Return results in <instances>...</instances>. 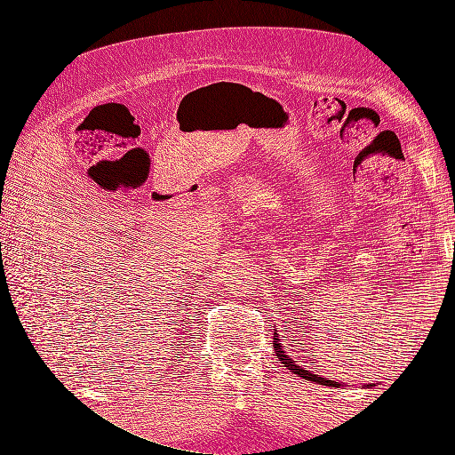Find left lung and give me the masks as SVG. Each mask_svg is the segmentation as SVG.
<instances>
[{
	"label": "left lung",
	"mask_w": 455,
	"mask_h": 455,
	"mask_svg": "<svg viewBox=\"0 0 455 455\" xmlns=\"http://www.w3.org/2000/svg\"><path fill=\"white\" fill-rule=\"evenodd\" d=\"M275 351H277V356H279V359L283 361V364H284L288 370H292L294 374H298L299 378H304V379H307V381H316L319 385H328V387H330V385H334V387H339V385H341V383L332 381V379L319 378L316 374H313V371L304 370V368H301L299 364H296V361H292L291 356H288V355L281 349V343H277V341H275Z\"/></svg>",
	"instance_id": "8db88e82"
}]
</instances>
